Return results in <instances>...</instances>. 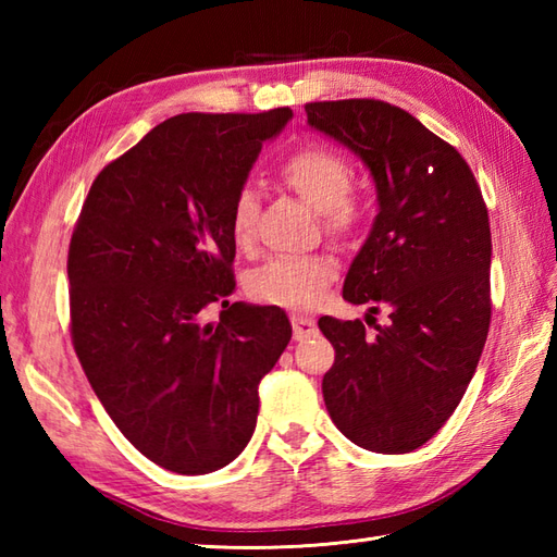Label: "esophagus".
<instances>
[{"label":"esophagus","mask_w":557,"mask_h":557,"mask_svg":"<svg viewBox=\"0 0 557 557\" xmlns=\"http://www.w3.org/2000/svg\"><path fill=\"white\" fill-rule=\"evenodd\" d=\"M292 327H294V339H306L318 333L315 321L309 315H292Z\"/></svg>","instance_id":"obj_1"}]
</instances>
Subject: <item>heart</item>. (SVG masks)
Instances as JSON below:
<instances>
[{"label":"heart","instance_id":"b5f03b06","mask_svg":"<svg viewBox=\"0 0 557 557\" xmlns=\"http://www.w3.org/2000/svg\"><path fill=\"white\" fill-rule=\"evenodd\" d=\"M280 180L294 194L321 212L325 230L347 234L359 227L363 208L354 198V168L339 150L330 146H306L282 162ZM258 194L251 186L236 191L230 208V230L236 246L253 242L258 220ZM335 280V263L325 256H285L258 268L248 280V294L260 304L285 309H311L323 299Z\"/></svg>","mask_w":557,"mask_h":557}]
</instances>
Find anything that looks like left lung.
Listing matches in <instances>:
<instances>
[{
	"instance_id": "left-lung-1",
	"label": "left lung",
	"mask_w": 557,
	"mask_h": 557,
	"mask_svg": "<svg viewBox=\"0 0 557 557\" xmlns=\"http://www.w3.org/2000/svg\"><path fill=\"white\" fill-rule=\"evenodd\" d=\"M306 116L373 176L377 215L342 297L389 318L373 335L361 321H318L335 347L325 407L359 447L411 453L453 417L486 345L488 208L465 158L395 104L309 102Z\"/></svg>"
}]
</instances>
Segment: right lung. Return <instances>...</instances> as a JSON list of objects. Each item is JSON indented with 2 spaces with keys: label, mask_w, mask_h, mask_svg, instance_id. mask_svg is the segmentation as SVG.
Here are the masks:
<instances>
[{
  "label": "right lung",
  "mask_w": 557,
  "mask_h": 557,
  "mask_svg": "<svg viewBox=\"0 0 557 557\" xmlns=\"http://www.w3.org/2000/svg\"><path fill=\"white\" fill-rule=\"evenodd\" d=\"M289 108L188 112L92 182L69 244L71 339L104 411L174 474L227 467L251 441L258 385L292 339L277 306L230 304V208ZM220 324H203L207 306Z\"/></svg>",
  "instance_id": "obj_1"
}]
</instances>
